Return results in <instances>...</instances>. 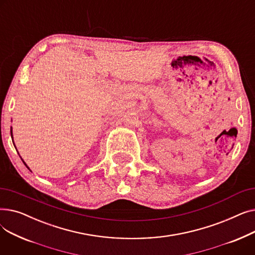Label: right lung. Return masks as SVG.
<instances>
[{
	"label": "right lung",
	"instance_id": "add662e5",
	"mask_svg": "<svg viewBox=\"0 0 255 255\" xmlns=\"http://www.w3.org/2000/svg\"><path fill=\"white\" fill-rule=\"evenodd\" d=\"M11 134H12V130H11ZM23 163H24V162H23ZM24 165L26 166V164H25V163H24ZM26 167H28V166H26ZM28 168H29V167H28Z\"/></svg>",
	"mask_w": 255,
	"mask_h": 255
}]
</instances>
